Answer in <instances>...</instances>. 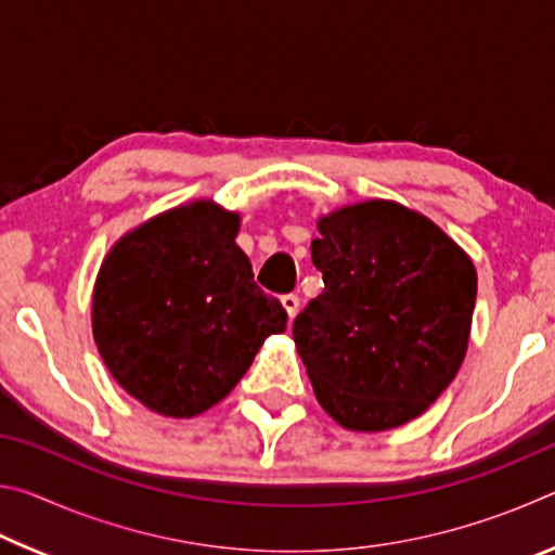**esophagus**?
I'll return each instance as SVG.
<instances>
[{"mask_svg": "<svg viewBox=\"0 0 555 555\" xmlns=\"http://www.w3.org/2000/svg\"><path fill=\"white\" fill-rule=\"evenodd\" d=\"M281 306H284L288 321H294L296 313H298V308H300V298L296 294H286L284 298H281Z\"/></svg>", "mask_w": 555, "mask_h": 555, "instance_id": "esophagus-1", "label": "esophagus"}]
</instances>
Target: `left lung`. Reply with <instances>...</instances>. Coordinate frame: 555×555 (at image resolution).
<instances>
[{"instance_id": "left-lung-1", "label": "left lung", "mask_w": 555, "mask_h": 555, "mask_svg": "<svg viewBox=\"0 0 555 555\" xmlns=\"http://www.w3.org/2000/svg\"><path fill=\"white\" fill-rule=\"evenodd\" d=\"M318 232L325 288L294 321L315 399L347 430L409 424L465 360L473 259L424 212L382 198L321 215Z\"/></svg>"}]
</instances>
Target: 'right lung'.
Masks as SVG:
<instances>
[{
	"instance_id": "1",
	"label": "right lung",
	"mask_w": 555,
	"mask_h": 555,
	"mask_svg": "<svg viewBox=\"0 0 555 555\" xmlns=\"http://www.w3.org/2000/svg\"><path fill=\"white\" fill-rule=\"evenodd\" d=\"M240 212L176 205L112 244L92 288V337L112 377L149 411L193 418L237 387L286 311L255 284Z\"/></svg>"
}]
</instances>
